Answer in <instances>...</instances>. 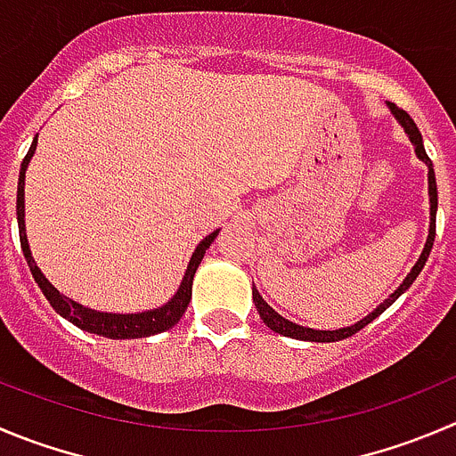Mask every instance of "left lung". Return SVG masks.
<instances>
[{"mask_svg": "<svg viewBox=\"0 0 456 456\" xmlns=\"http://www.w3.org/2000/svg\"><path fill=\"white\" fill-rule=\"evenodd\" d=\"M389 110H392V114L396 116L398 123L403 125V129H405V134L410 136L411 145H414V151L416 156H419L423 163L428 166V185H430V232H428V241H426V248H423V253H420L419 262L414 264V268L410 271V275L403 280V284L398 286L396 290H394L392 296L387 297V300L383 302L380 306H376L374 311H371L370 315H365V318L361 320V322L351 324V327H342V329H336V331H324V329H309V327H302V324H296L290 322V320L281 318L280 314H277L275 309H273L268 302H264V297L259 296V290L253 286V302L255 306H257V314L259 318L264 320V324H266L268 329H273L275 333H281V336H289V338H296V340H311V342H336V340H345V338L354 336V333H358L361 329H365L367 324L371 322V320L379 318L380 314H383L387 306H392L394 302L398 300V297L405 293L407 289L411 286V281L419 277V273L423 271V266H426L428 257H430V250H432V244H435V235H436V203H439V199H436V179H435V167H432V160L430 156L426 154V147H423V138H420V132L419 127H416L414 120L410 118V114L407 111H403L401 107H396L394 102H387Z\"/></svg>", "mask_w": 456, "mask_h": 456, "instance_id": "left-lung-1", "label": "left lung"}]
</instances>
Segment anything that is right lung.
Masks as SVG:
<instances>
[{
  "label": "right lung",
  "instance_id": "right-lung-1",
  "mask_svg": "<svg viewBox=\"0 0 456 456\" xmlns=\"http://www.w3.org/2000/svg\"><path fill=\"white\" fill-rule=\"evenodd\" d=\"M36 145H37V136L36 141H33V145H30L28 154H26L24 160H21V167H20V181H17V225H20V244H21V250H24L26 264H28L30 273H33V280L37 281V286L42 289V293H45V297L49 300V305L53 306L62 318H67L69 322H73L77 329H82V331L98 333V336L114 338V340L147 338L175 327V324L181 320V315L185 314V309H188L190 300H192L194 273H197L203 255H206V250L210 248V244L215 241V237L219 235V231L210 232V235L197 246V250H194L192 257H190L188 271H185L179 290H176L175 297H172L170 302H166V305L159 306V309L142 311V314H102V311H95V309H89V306L77 305V302H73L71 297L62 296V293H60V290L55 289L45 275H42L36 259H33V255H30L28 240H26L24 176H26V167H28L30 163V156L36 154Z\"/></svg>",
  "mask_w": 456,
  "mask_h": 456
}]
</instances>
